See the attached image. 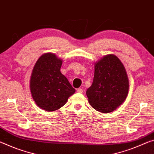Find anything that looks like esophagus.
<instances>
[{
	"mask_svg": "<svg viewBox=\"0 0 154 154\" xmlns=\"http://www.w3.org/2000/svg\"><path fill=\"white\" fill-rule=\"evenodd\" d=\"M77 92L78 93H83V89H81V88H79L77 89Z\"/></svg>",
	"mask_w": 154,
	"mask_h": 154,
	"instance_id": "esophagus-1",
	"label": "esophagus"
}]
</instances>
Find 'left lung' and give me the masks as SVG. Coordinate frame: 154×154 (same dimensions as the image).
<instances>
[{
  "mask_svg": "<svg viewBox=\"0 0 154 154\" xmlns=\"http://www.w3.org/2000/svg\"><path fill=\"white\" fill-rule=\"evenodd\" d=\"M129 80L121 61L113 54L95 64L94 77L86 94L91 107L98 112L109 113L126 99Z\"/></svg>",
  "mask_w": 154,
  "mask_h": 154,
  "instance_id": "left-lung-1",
  "label": "left lung"
}]
</instances>
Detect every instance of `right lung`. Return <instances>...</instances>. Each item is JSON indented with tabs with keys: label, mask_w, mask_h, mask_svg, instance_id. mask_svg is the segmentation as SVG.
I'll use <instances>...</instances> for the list:
<instances>
[{
	"label": "right lung",
	"mask_w": 154,
	"mask_h": 154,
	"mask_svg": "<svg viewBox=\"0 0 154 154\" xmlns=\"http://www.w3.org/2000/svg\"><path fill=\"white\" fill-rule=\"evenodd\" d=\"M62 63L55 54L47 53L38 58L32 71L30 90L33 99L38 107L48 112L62 107L75 91L61 74Z\"/></svg>",
	"instance_id": "1"
}]
</instances>
